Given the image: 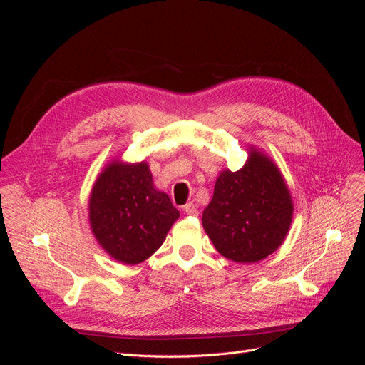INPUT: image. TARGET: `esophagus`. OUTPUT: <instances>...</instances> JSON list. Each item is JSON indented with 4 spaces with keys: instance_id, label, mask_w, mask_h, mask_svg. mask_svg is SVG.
Segmentation results:
<instances>
[{
    "instance_id": "obj_1",
    "label": "esophagus",
    "mask_w": 365,
    "mask_h": 365,
    "mask_svg": "<svg viewBox=\"0 0 365 365\" xmlns=\"http://www.w3.org/2000/svg\"><path fill=\"white\" fill-rule=\"evenodd\" d=\"M183 210H185L186 215H190V216H197V215H198L197 205H195L194 202H187V204L183 207Z\"/></svg>"
}]
</instances>
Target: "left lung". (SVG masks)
Masks as SVG:
<instances>
[{
    "label": "left lung",
    "instance_id": "left-lung-1",
    "mask_svg": "<svg viewBox=\"0 0 365 365\" xmlns=\"http://www.w3.org/2000/svg\"><path fill=\"white\" fill-rule=\"evenodd\" d=\"M293 213L292 192L277 163L250 145L238 171H220L202 226L223 257L255 263L278 250Z\"/></svg>",
    "mask_w": 365,
    "mask_h": 365
}]
</instances>
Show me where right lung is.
I'll return each instance as SVG.
<instances>
[{
	"instance_id": "1",
	"label": "right lung",
	"mask_w": 365,
	"mask_h": 365,
	"mask_svg": "<svg viewBox=\"0 0 365 365\" xmlns=\"http://www.w3.org/2000/svg\"><path fill=\"white\" fill-rule=\"evenodd\" d=\"M179 210L153 185L148 163L112 160L94 180L88 198L90 229L113 260L138 264L155 253Z\"/></svg>"
}]
</instances>
